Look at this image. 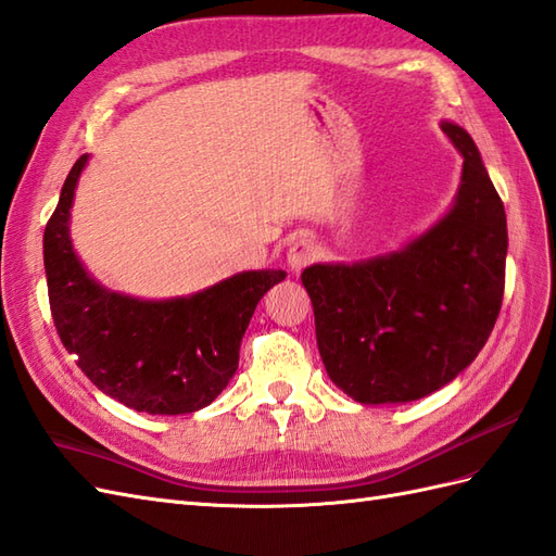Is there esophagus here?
Here are the masks:
<instances>
[{"instance_id": "obj_1", "label": "esophagus", "mask_w": 556, "mask_h": 556, "mask_svg": "<svg viewBox=\"0 0 556 556\" xmlns=\"http://www.w3.org/2000/svg\"><path fill=\"white\" fill-rule=\"evenodd\" d=\"M317 255H319V247H317L315 237L303 235V237H298L289 249V265H291V269H295V273H298V269H303L305 265L315 261Z\"/></svg>"}]
</instances>
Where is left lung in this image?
Here are the masks:
<instances>
[{"instance_id":"obj_1","label":"left lung","mask_w":556,"mask_h":556,"mask_svg":"<svg viewBox=\"0 0 556 556\" xmlns=\"http://www.w3.org/2000/svg\"><path fill=\"white\" fill-rule=\"evenodd\" d=\"M441 129L463 152L453 208L404 251L357 265H312L326 374L354 402H414L444 388L486 345L505 293L507 220L475 140Z\"/></svg>"}]
</instances>
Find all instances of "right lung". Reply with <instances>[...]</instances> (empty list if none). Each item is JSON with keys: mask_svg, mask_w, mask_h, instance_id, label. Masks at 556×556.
Here are the masks:
<instances>
[{"mask_svg": "<svg viewBox=\"0 0 556 556\" xmlns=\"http://www.w3.org/2000/svg\"><path fill=\"white\" fill-rule=\"evenodd\" d=\"M87 160L81 154L67 174L45 230L55 331L81 371L112 400L152 416L192 414L230 382L255 305L287 273H241L202 293L160 303L101 289L77 261L67 235Z\"/></svg>", "mask_w": 556, "mask_h": 556, "instance_id": "add662e5", "label": "right lung"}]
</instances>
